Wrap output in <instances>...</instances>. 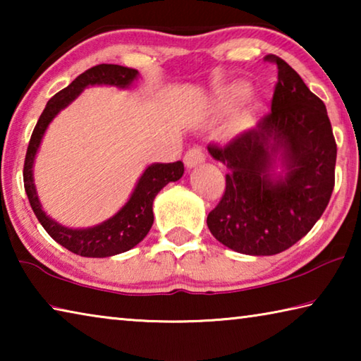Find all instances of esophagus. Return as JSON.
Listing matches in <instances>:
<instances>
[{
    "label": "esophagus",
    "mask_w": 361,
    "mask_h": 361,
    "mask_svg": "<svg viewBox=\"0 0 361 361\" xmlns=\"http://www.w3.org/2000/svg\"><path fill=\"white\" fill-rule=\"evenodd\" d=\"M202 162H205V152L200 148H191L185 154V164L188 169H194Z\"/></svg>",
    "instance_id": "34e87169"
}]
</instances>
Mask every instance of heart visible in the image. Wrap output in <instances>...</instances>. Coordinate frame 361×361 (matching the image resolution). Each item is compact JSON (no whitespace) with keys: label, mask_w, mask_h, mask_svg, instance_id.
I'll return each mask as SVG.
<instances>
[{"label":"heart","mask_w":361,"mask_h":361,"mask_svg":"<svg viewBox=\"0 0 361 361\" xmlns=\"http://www.w3.org/2000/svg\"><path fill=\"white\" fill-rule=\"evenodd\" d=\"M250 90V85L247 82L243 81H239V82H234L229 87V99L231 100H242L243 97H247Z\"/></svg>","instance_id":"obj_1"}]
</instances>
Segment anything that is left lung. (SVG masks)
<instances>
[{
	"instance_id": "obj_1",
	"label": "left lung",
	"mask_w": 361,
	"mask_h": 361,
	"mask_svg": "<svg viewBox=\"0 0 361 361\" xmlns=\"http://www.w3.org/2000/svg\"><path fill=\"white\" fill-rule=\"evenodd\" d=\"M271 113L224 148L209 146L228 167L226 191L207 216L213 237L232 252L271 256L302 239L334 188L336 142L319 97L277 56Z\"/></svg>"
}]
</instances>
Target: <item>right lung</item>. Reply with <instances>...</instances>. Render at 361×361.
I'll list each match as a JSON object with an SVG mask.
<instances>
[{
    "mask_svg": "<svg viewBox=\"0 0 361 361\" xmlns=\"http://www.w3.org/2000/svg\"><path fill=\"white\" fill-rule=\"evenodd\" d=\"M138 76L140 73L137 70L121 65L102 63L92 66L47 102L30 138L25 166H23V185H25L30 205L42 228L54 240L70 252L85 256V258H109V256L129 252L137 247L148 234L154 221L152 202L156 195L169 183L181 178L185 173V166L181 161L172 164H149L140 175L130 197L113 216L90 228H68L49 216L42 209L35 185V159L49 124L57 118L62 109L70 106L82 94L84 89L94 87V85H114L118 89H130Z\"/></svg>",
    "mask_w": 361,
    "mask_h": 361,
    "instance_id": "obj_1",
    "label": "right lung"
}]
</instances>
